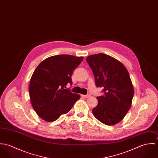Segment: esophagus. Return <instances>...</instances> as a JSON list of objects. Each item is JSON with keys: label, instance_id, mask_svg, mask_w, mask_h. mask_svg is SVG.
<instances>
[{"label": "esophagus", "instance_id": "34e87169", "mask_svg": "<svg viewBox=\"0 0 158 158\" xmlns=\"http://www.w3.org/2000/svg\"><path fill=\"white\" fill-rule=\"evenodd\" d=\"M81 96L84 98H88V97H90V95L89 94H86V95H82Z\"/></svg>", "mask_w": 158, "mask_h": 158}]
</instances>
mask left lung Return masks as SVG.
<instances>
[{
  "label": "left lung",
  "instance_id": "obj_1",
  "mask_svg": "<svg viewBox=\"0 0 158 158\" xmlns=\"http://www.w3.org/2000/svg\"><path fill=\"white\" fill-rule=\"evenodd\" d=\"M86 61L94 73L96 86L103 88V92L97 97L98 105L92 113L103 124L115 125L131 108L134 89L129 73L123 64L106 54L92 55Z\"/></svg>",
  "mask_w": 158,
  "mask_h": 158
}]
</instances>
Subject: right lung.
Masks as SVG:
<instances>
[{
	"label": "right lung",
	"instance_id": "add662e5",
	"mask_svg": "<svg viewBox=\"0 0 158 158\" xmlns=\"http://www.w3.org/2000/svg\"><path fill=\"white\" fill-rule=\"evenodd\" d=\"M83 57L60 55L43 61L34 71L29 86L30 98L36 114L47 122H53L68 113L80 98L65 89L72 85L73 70Z\"/></svg>",
	"mask_w": 158,
	"mask_h": 158
}]
</instances>
